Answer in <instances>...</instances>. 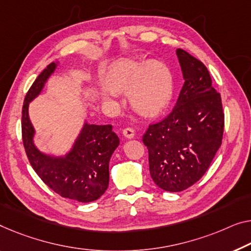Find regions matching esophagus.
<instances>
[{
    "label": "esophagus",
    "instance_id": "34e87169",
    "mask_svg": "<svg viewBox=\"0 0 251 251\" xmlns=\"http://www.w3.org/2000/svg\"><path fill=\"white\" fill-rule=\"evenodd\" d=\"M123 135L126 138H133L134 135H135V133H134V130L132 128H125L123 130Z\"/></svg>",
    "mask_w": 251,
    "mask_h": 251
}]
</instances>
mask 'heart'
Here are the masks:
<instances>
[{
	"instance_id": "heart-1",
	"label": "heart",
	"mask_w": 251,
	"mask_h": 251,
	"mask_svg": "<svg viewBox=\"0 0 251 251\" xmlns=\"http://www.w3.org/2000/svg\"><path fill=\"white\" fill-rule=\"evenodd\" d=\"M114 93L129 92V102L138 114L154 117L169 107L174 98L175 81L169 67L158 61L122 59L114 63L103 76ZM106 103H114L111 93L102 92Z\"/></svg>"
}]
</instances>
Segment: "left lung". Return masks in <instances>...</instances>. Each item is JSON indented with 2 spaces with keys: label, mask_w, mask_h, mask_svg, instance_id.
<instances>
[{
  "label": "left lung",
  "mask_w": 251,
  "mask_h": 251,
  "mask_svg": "<svg viewBox=\"0 0 251 251\" xmlns=\"http://www.w3.org/2000/svg\"><path fill=\"white\" fill-rule=\"evenodd\" d=\"M185 83L171 114L150 125L143 136L150 175L167 192H182L206 173L221 147L224 114L221 96L203 63L176 50Z\"/></svg>",
  "instance_id": "obj_1"
}]
</instances>
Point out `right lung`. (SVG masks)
<instances>
[{
  "label": "right lung",
  "mask_w": 251,
  "mask_h": 251,
  "mask_svg": "<svg viewBox=\"0 0 251 251\" xmlns=\"http://www.w3.org/2000/svg\"><path fill=\"white\" fill-rule=\"evenodd\" d=\"M58 64L59 62H53L48 65L27 92L22 107V141L30 164L45 184L62 197L89 203L98 200L108 188L109 161L119 145V138L111 125H92L84 121L64 154L46 153L36 147V129L29 118V103L43 92Z\"/></svg>",
  "instance_id": "1"
}]
</instances>
